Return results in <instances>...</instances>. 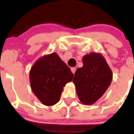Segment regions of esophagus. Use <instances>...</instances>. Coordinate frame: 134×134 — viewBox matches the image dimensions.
<instances>
[{"label": "esophagus", "instance_id": "obj_1", "mask_svg": "<svg viewBox=\"0 0 134 134\" xmlns=\"http://www.w3.org/2000/svg\"><path fill=\"white\" fill-rule=\"evenodd\" d=\"M71 71H72V73H73V74H75V71H76V68H75V67H72V68H71Z\"/></svg>", "mask_w": 134, "mask_h": 134}]
</instances>
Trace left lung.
<instances>
[{
    "label": "left lung",
    "instance_id": "8db88e82",
    "mask_svg": "<svg viewBox=\"0 0 134 134\" xmlns=\"http://www.w3.org/2000/svg\"><path fill=\"white\" fill-rule=\"evenodd\" d=\"M83 67L75 72L73 83L82 104L95 103L110 86L113 74L101 54L91 52L82 58Z\"/></svg>",
    "mask_w": 134,
    "mask_h": 134
}]
</instances>
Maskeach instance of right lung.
Instances as JSON below:
<instances>
[{
  "label": "right lung",
  "instance_id": "add662e5",
  "mask_svg": "<svg viewBox=\"0 0 134 134\" xmlns=\"http://www.w3.org/2000/svg\"><path fill=\"white\" fill-rule=\"evenodd\" d=\"M73 74L56 52L37 59L30 71L34 94L45 106L56 104L60 100L63 87L71 82Z\"/></svg>",
  "mask_w": 134,
  "mask_h": 134
}]
</instances>
